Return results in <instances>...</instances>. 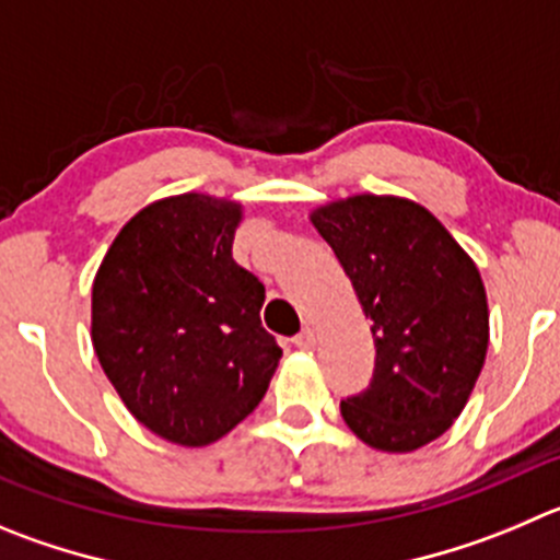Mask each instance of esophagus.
Wrapping results in <instances>:
<instances>
[{"mask_svg":"<svg viewBox=\"0 0 560 560\" xmlns=\"http://www.w3.org/2000/svg\"><path fill=\"white\" fill-rule=\"evenodd\" d=\"M315 331H312V328H304V331L298 334L295 339H292V345H295L298 351H312V348H315Z\"/></svg>","mask_w":560,"mask_h":560,"instance_id":"34e87169","label":"esophagus"}]
</instances>
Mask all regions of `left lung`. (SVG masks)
Listing matches in <instances>:
<instances>
[{"instance_id":"left-lung-1","label":"left lung","mask_w":560,"mask_h":560,"mask_svg":"<svg viewBox=\"0 0 560 560\" xmlns=\"http://www.w3.org/2000/svg\"><path fill=\"white\" fill-rule=\"evenodd\" d=\"M370 320L373 381L342 400L364 445L411 453L456 422L489 348V304L472 256L431 209L404 196L337 198L310 212Z\"/></svg>"}]
</instances>
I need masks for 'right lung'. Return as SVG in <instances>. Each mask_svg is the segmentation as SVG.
Here are the masks:
<instances>
[{
    "instance_id": "obj_1",
    "label": "right lung",
    "mask_w": 560,
    "mask_h": 560,
    "mask_svg": "<svg viewBox=\"0 0 560 560\" xmlns=\"http://www.w3.org/2000/svg\"><path fill=\"white\" fill-rule=\"evenodd\" d=\"M245 207L179 192L135 212L96 270L91 342L129 415L165 442L226 436L268 392L281 348L265 284L232 256Z\"/></svg>"
}]
</instances>
